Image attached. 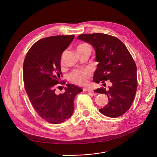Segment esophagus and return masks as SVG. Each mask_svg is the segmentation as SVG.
Here are the masks:
<instances>
[{"mask_svg": "<svg viewBox=\"0 0 157 157\" xmlns=\"http://www.w3.org/2000/svg\"><path fill=\"white\" fill-rule=\"evenodd\" d=\"M83 91H85V92H94V90H93V89L90 88H84Z\"/></svg>", "mask_w": 157, "mask_h": 157, "instance_id": "obj_1", "label": "esophagus"}]
</instances>
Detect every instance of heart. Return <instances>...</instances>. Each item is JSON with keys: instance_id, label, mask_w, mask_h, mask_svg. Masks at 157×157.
Returning <instances> with one entry per match:
<instances>
[{"instance_id": "b5f03b06", "label": "heart", "mask_w": 157, "mask_h": 157, "mask_svg": "<svg viewBox=\"0 0 157 157\" xmlns=\"http://www.w3.org/2000/svg\"><path fill=\"white\" fill-rule=\"evenodd\" d=\"M85 44H81L77 48H81ZM63 64L62 58L61 59V65ZM90 76V73L87 70H77L74 71L70 74L69 79L73 83L78 85H84L88 83V78Z\"/></svg>"}]
</instances>
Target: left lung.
<instances>
[{
	"mask_svg": "<svg viewBox=\"0 0 157 157\" xmlns=\"http://www.w3.org/2000/svg\"><path fill=\"white\" fill-rule=\"evenodd\" d=\"M78 39L92 45L95 50L98 63L94 82L104 83L108 80L111 83L108 90L104 88L95 90L106 94L109 98L108 104L99 111L110 118L121 116L132 104L137 87V68L132 56L116 37L95 33L81 34Z\"/></svg>",
	"mask_w": 157,
	"mask_h": 157,
	"instance_id": "left-lung-1",
	"label": "left lung"
}]
</instances>
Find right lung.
Instances as JSON below:
<instances>
[{"label": "right lung", "instance_id": "1", "mask_svg": "<svg viewBox=\"0 0 157 157\" xmlns=\"http://www.w3.org/2000/svg\"><path fill=\"white\" fill-rule=\"evenodd\" d=\"M74 38L71 35L41 39L30 48L23 62L24 86L29 99L39 116L53 124L71 117L74 98L83 91L80 87L67 84L63 94L55 92L62 74V53Z\"/></svg>", "mask_w": 157, "mask_h": 157}]
</instances>
